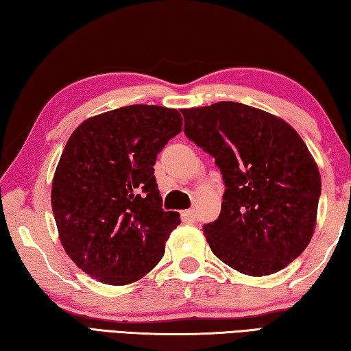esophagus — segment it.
Segmentation results:
<instances>
[{
  "label": "esophagus",
  "instance_id": "esophagus-1",
  "mask_svg": "<svg viewBox=\"0 0 351 351\" xmlns=\"http://www.w3.org/2000/svg\"><path fill=\"white\" fill-rule=\"evenodd\" d=\"M181 217H182V219L186 223H192V221H195V219H197V212H195L193 209H189V210H182L181 212Z\"/></svg>",
  "mask_w": 351,
  "mask_h": 351
}]
</instances>
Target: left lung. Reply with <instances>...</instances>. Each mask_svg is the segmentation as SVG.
<instances>
[{
	"mask_svg": "<svg viewBox=\"0 0 351 351\" xmlns=\"http://www.w3.org/2000/svg\"><path fill=\"white\" fill-rule=\"evenodd\" d=\"M184 133L223 175L221 212L204 224L217 257L247 276H269L305 251L316 226L320 175L295 130L237 102L182 110Z\"/></svg>",
	"mask_w": 351,
	"mask_h": 351,
	"instance_id": "left-lung-1",
	"label": "left lung"
}]
</instances>
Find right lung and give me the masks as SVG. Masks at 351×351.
Here are the masks:
<instances>
[{"instance_id":"right-lung-1","label":"right lung","mask_w":351,"mask_h":351,"mask_svg":"<svg viewBox=\"0 0 351 351\" xmlns=\"http://www.w3.org/2000/svg\"><path fill=\"white\" fill-rule=\"evenodd\" d=\"M181 127L180 111L130 105L86 119L71 134L51 203L64 251L88 276L128 285L162 258L181 218L162 209L153 165Z\"/></svg>"}]
</instances>
